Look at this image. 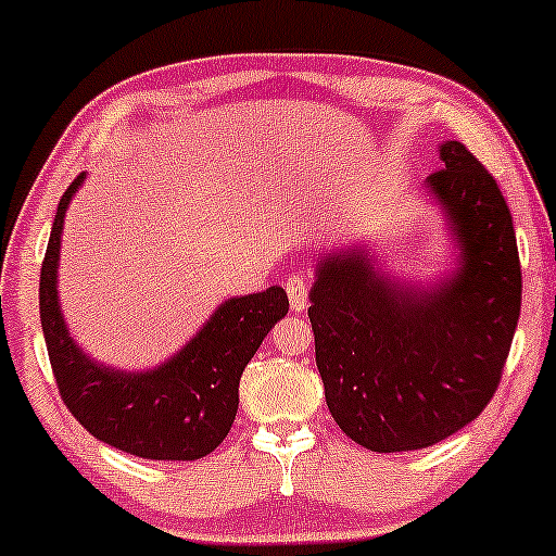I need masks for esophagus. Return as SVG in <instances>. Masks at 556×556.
<instances>
[{
  "instance_id": "esophagus-1",
  "label": "esophagus",
  "mask_w": 556,
  "mask_h": 556,
  "mask_svg": "<svg viewBox=\"0 0 556 556\" xmlns=\"http://www.w3.org/2000/svg\"><path fill=\"white\" fill-rule=\"evenodd\" d=\"M287 295H290V305L295 313H303L307 307V282L300 274H292L287 279Z\"/></svg>"
}]
</instances>
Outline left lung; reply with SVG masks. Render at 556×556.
<instances>
[{"instance_id":"left-lung-1","label":"left lung","mask_w":556,"mask_h":556,"mask_svg":"<svg viewBox=\"0 0 556 556\" xmlns=\"http://www.w3.org/2000/svg\"><path fill=\"white\" fill-rule=\"evenodd\" d=\"M427 176L456 238L458 271L417 290L363 249L324 256L307 318L326 404L346 438L376 453L430 447L484 412L520 316L513 217L492 173L460 142Z\"/></svg>"}]
</instances>
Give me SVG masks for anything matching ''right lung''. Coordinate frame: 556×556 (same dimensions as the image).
I'll return each instance as SVG.
<instances>
[{
	"label": "right lung",
	"instance_id": "obj_1",
	"mask_svg": "<svg viewBox=\"0 0 556 556\" xmlns=\"http://www.w3.org/2000/svg\"><path fill=\"white\" fill-rule=\"evenodd\" d=\"M85 173L59 199L41 266V326L56 388L72 417L92 438L152 460H197L230 432L238 386L266 333L290 311L282 287L230 298L202 331L155 370H113L90 359L66 331L56 271L64 214Z\"/></svg>",
	"mask_w": 556,
	"mask_h": 556
}]
</instances>
